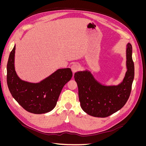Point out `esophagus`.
Instances as JSON below:
<instances>
[{
	"instance_id": "34e87169",
	"label": "esophagus",
	"mask_w": 146,
	"mask_h": 146,
	"mask_svg": "<svg viewBox=\"0 0 146 146\" xmlns=\"http://www.w3.org/2000/svg\"><path fill=\"white\" fill-rule=\"evenodd\" d=\"M80 69V66L78 63H74L71 66V69L73 72H76Z\"/></svg>"
}]
</instances>
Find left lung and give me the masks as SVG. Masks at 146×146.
Returning <instances> with one entry per match:
<instances>
[{"label":"left lung","mask_w":146,"mask_h":146,"mask_svg":"<svg viewBox=\"0 0 146 146\" xmlns=\"http://www.w3.org/2000/svg\"><path fill=\"white\" fill-rule=\"evenodd\" d=\"M127 68L123 82L117 86L102 85L88 71L75 74L79 101L84 111L94 117H106L125 105L130 95L135 76L132 46L130 43H128L127 48Z\"/></svg>","instance_id":"8db88e82"}]
</instances>
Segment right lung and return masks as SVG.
I'll use <instances>...</instances> for the list:
<instances>
[{"instance_id":"obj_1","label":"right lung","mask_w":146,"mask_h":146,"mask_svg":"<svg viewBox=\"0 0 146 146\" xmlns=\"http://www.w3.org/2000/svg\"><path fill=\"white\" fill-rule=\"evenodd\" d=\"M15 46L10 52L7 63V80L12 96L26 111L34 114L50 111L58 101L65 84L72 77L70 68L60 69L38 83L21 80L15 70Z\"/></svg>"}]
</instances>
